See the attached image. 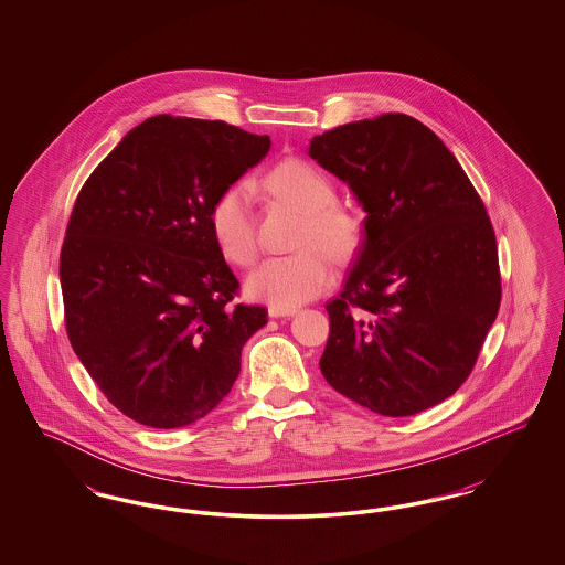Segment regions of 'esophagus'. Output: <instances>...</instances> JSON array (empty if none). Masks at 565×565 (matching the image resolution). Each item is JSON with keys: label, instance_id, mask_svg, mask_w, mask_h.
<instances>
[{"label": "esophagus", "instance_id": "esophagus-1", "mask_svg": "<svg viewBox=\"0 0 565 565\" xmlns=\"http://www.w3.org/2000/svg\"><path fill=\"white\" fill-rule=\"evenodd\" d=\"M296 309H284V307H269V316L270 318H292L295 316Z\"/></svg>", "mask_w": 565, "mask_h": 565}]
</instances>
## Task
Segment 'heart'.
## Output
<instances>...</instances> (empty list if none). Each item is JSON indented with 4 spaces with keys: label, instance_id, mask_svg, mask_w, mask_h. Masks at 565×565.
<instances>
[{
    "label": "heart",
    "instance_id": "obj_1",
    "mask_svg": "<svg viewBox=\"0 0 565 565\" xmlns=\"http://www.w3.org/2000/svg\"><path fill=\"white\" fill-rule=\"evenodd\" d=\"M270 194L300 212L292 254L267 258L247 277V295L273 307L292 309L332 284L334 260L345 263L358 252L364 220L350 205L334 201V186L322 171L302 159H284L265 175ZM212 233L226 260L249 267L258 256V228L252 207V190L235 184L212 205Z\"/></svg>",
    "mask_w": 565,
    "mask_h": 565
}]
</instances>
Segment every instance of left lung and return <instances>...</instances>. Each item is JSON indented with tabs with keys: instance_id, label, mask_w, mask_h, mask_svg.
Returning <instances> with one entry per match:
<instances>
[{
	"instance_id": "obj_1",
	"label": "left lung",
	"mask_w": 565,
	"mask_h": 565,
	"mask_svg": "<svg viewBox=\"0 0 565 565\" xmlns=\"http://www.w3.org/2000/svg\"><path fill=\"white\" fill-rule=\"evenodd\" d=\"M309 154L366 212L353 269L326 302L322 375L385 417L443 403L472 373L502 298L479 192L436 134L398 111L318 135Z\"/></svg>"
}]
</instances>
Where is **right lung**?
I'll return each instance as SVG.
<instances>
[{"label":"right lung","instance_id":"1","mask_svg":"<svg viewBox=\"0 0 565 565\" xmlns=\"http://www.w3.org/2000/svg\"><path fill=\"white\" fill-rule=\"evenodd\" d=\"M269 148V135L161 114L125 135L78 192L58 265L65 330L104 396L141 426L205 417L267 323L265 307L233 302L239 281L210 214Z\"/></svg>","mask_w":565,"mask_h":565}]
</instances>
